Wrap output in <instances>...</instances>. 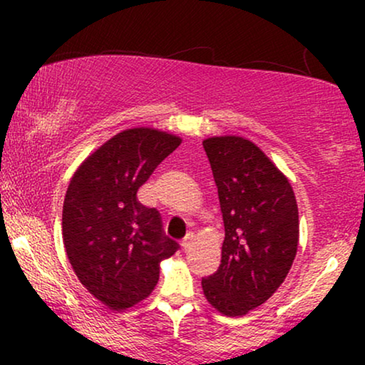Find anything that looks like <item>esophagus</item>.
Instances as JSON below:
<instances>
[{
    "mask_svg": "<svg viewBox=\"0 0 365 365\" xmlns=\"http://www.w3.org/2000/svg\"><path fill=\"white\" fill-rule=\"evenodd\" d=\"M192 241H194V234H192V232H189L187 236L182 239V242H181V247H182V251H189V247H191Z\"/></svg>",
    "mask_w": 365,
    "mask_h": 365,
    "instance_id": "1",
    "label": "esophagus"
}]
</instances>
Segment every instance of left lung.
Here are the masks:
<instances>
[{
    "label": "left lung",
    "instance_id": "left-lung-1",
    "mask_svg": "<svg viewBox=\"0 0 365 365\" xmlns=\"http://www.w3.org/2000/svg\"><path fill=\"white\" fill-rule=\"evenodd\" d=\"M221 204L224 231L219 269L202 279L207 302L227 317L244 316L277 291L299 242L291 182L249 139L202 141Z\"/></svg>",
    "mask_w": 365,
    "mask_h": 365
}]
</instances>
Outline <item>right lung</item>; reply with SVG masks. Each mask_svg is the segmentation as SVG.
Instances as JSON below:
<instances>
[{
	"instance_id": "add662e5",
	"label": "right lung",
	"mask_w": 365,
	"mask_h": 365,
	"mask_svg": "<svg viewBox=\"0 0 365 365\" xmlns=\"http://www.w3.org/2000/svg\"><path fill=\"white\" fill-rule=\"evenodd\" d=\"M181 144L153 128H133L98 148L74 173L63 204V241L84 287L113 311L146 299L159 262L179 244L161 214L138 201V189Z\"/></svg>"
}]
</instances>
